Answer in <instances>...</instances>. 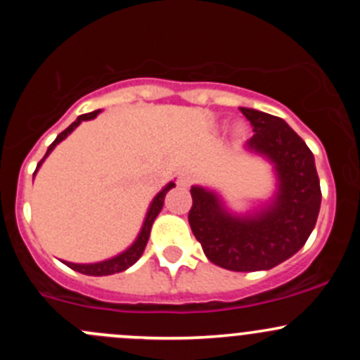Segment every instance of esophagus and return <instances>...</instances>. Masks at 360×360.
I'll list each match as a JSON object with an SVG mask.
<instances>
[{"mask_svg":"<svg viewBox=\"0 0 360 360\" xmlns=\"http://www.w3.org/2000/svg\"><path fill=\"white\" fill-rule=\"evenodd\" d=\"M191 183H193V176H191L190 172H183V174H181V177H179V186L188 188Z\"/></svg>","mask_w":360,"mask_h":360,"instance_id":"34e87169","label":"esophagus"}]
</instances>
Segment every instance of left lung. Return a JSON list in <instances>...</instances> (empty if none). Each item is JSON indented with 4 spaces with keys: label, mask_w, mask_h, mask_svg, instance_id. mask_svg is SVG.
I'll return each mask as SVG.
<instances>
[{
    "label": "left lung",
    "mask_w": 360,
    "mask_h": 360,
    "mask_svg": "<svg viewBox=\"0 0 360 360\" xmlns=\"http://www.w3.org/2000/svg\"><path fill=\"white\" fill-rule=\"evenodd\" d=\"M254 136L245 150L274 165L277 191L248 214L228 210L214 190L191 186L188 221L203 252L231 271L270 270L294 256L310 237L321 210V183L311 151L282 118L240 108Z\"/></svg>",
    "instance_id": "1"
}]
</instances>
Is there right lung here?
Instances as JSON below:
<instances>
[{
  "mask_svg": "<svg viewBox=\"0 0 360 360\" xmlns=\"http://www.w3.org/2000/svg\"><path fill=\"white\" fill-rule=\"evenodd\" d=\"M99 112H101V110L86 112V115H79L78 118H76V122H72L71 125H69L68 129L64 130V132H60L59 136L56 137V141H53V143L49 146V150H46V155L43 157L41 162L38 163L34 174L38 172V169L41 167V163L45 162V158L49 157L50 153H52L53 148H56L57 144L60 143V141L66 139L69 134H71L72 130H75L76 127L79 125V123L86 122V120H94L97 115H99ZM174 186H176V184H174V181H170V183L167 184V186L163 188L160 193H157V197H155L153 202L150 203V209H148L146 217H144V223H143V226H141L139 235H137L136 240L132 242V245H129V248L123 250V252L116 254V256L110 257V259L99 261V263H69V261H64V263H66L69 268H72L75 271H79V274H83V275H92V277H103V275H112V274H120V271H125L127 268L132 266V264L136 263V261L139 259L141 256H143L144 248H146L148 238H150V233H151V226H153L155 219H157L160 210H162L167 191L172 190Z\"/></svg>",
  "mask_w": 360,
  "mask_h": 360,
  "instance_id": "obj_1",
  "label": "right lung"
}]
</instances>
